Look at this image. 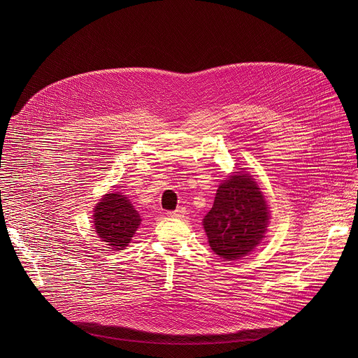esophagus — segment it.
<instances>
[{"mask_svg": "<svg viewBox=\"0 0 358 358\" xmlns=\"http://www.w3.org/2000/svg\"><path fill=\"white\" fill-rule=\"evenodd\" d=\"M167 215L171 217V218H181L184 215V210L180 208V210H176V211H169Z\"/></svg>", "mask_w": 358, "mask_h": 358, "instance_id": "1", "label": "esophagus"}]
</instances>
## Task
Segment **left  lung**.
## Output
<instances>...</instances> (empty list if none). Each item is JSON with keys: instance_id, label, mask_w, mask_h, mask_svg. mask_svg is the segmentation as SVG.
<instances>
[{"instance_id": "obj_1", "label": "left lung", "mask_w": 358, "mask_h": 358, "mask_svg": "<svg viewBox=\"0 0 358 358\" xmlns=\"http://www.w3.org/2000/svg\"><path fill=\"white\" fill-rule=\"evenodd\" d=\"M268 206L261 188L248 174L224 181L211 211L203 218L211 249L228 261L252 252L266 231Z\"/></svg>"}]
</instances>
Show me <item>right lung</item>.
<instances>
[{
	"label": "right lung",
	"mask_w": 358,
	"mask_h": 358,
	"mask_svg": "<svg viewBox=\"0 0 358 358\" xmlns=\"http://www.w3.org/2000/svg\"><path fill=\"white\" fill-rule=\"evenodd\" d=\"M93 218L97 235L116 250L127 246L141 222L130 201L119 192L106 194L97 203Z\"/></svg>",
	"instance_id": "right-lung-1"
}]
</instances>
